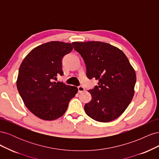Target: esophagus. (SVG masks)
Returning <instances> with one entry per match:
<instances>
[{"mask_svg": "<svg viewBox=\"0 0 159 159\" xmlns=\"http://www.w3.org/2000/svg\"><path fill=\"white\" fill-rule=\"evenodd\" d=\"M78 92L79 93H81V92H83V91H85V89L83 87V86H78Z\"/></svg>", "mask_w": 159, "mask_h": 159, "instance_id": "34e87169", "label": "esophagus"}]
</instances>
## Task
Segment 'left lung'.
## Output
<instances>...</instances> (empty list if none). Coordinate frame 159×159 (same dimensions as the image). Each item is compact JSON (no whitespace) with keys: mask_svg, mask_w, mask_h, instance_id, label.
<instances>
[{"mask_svg":"<svg viewBox=\"0 0 159 159\" xmlns=\"http://www.w3.org/2000/svg\"><path fill=\"white\" fill-rule=\"evenodd\" d=\"M72 44L83 57L88 78L98 80V85L88 91L91 100L85 105V112L99 122L113 121L133 98L135 71L125 54L107 43L75 42Z\"/></svg>","mask_w":159,"mask_h":159,"instance_id":"obj_1","label":"left lung"}]
</instances>
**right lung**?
I'll use <instances>...</instances> for the list:
<instances>
[{
  "label": "right lung",
  "instance_id": "obj_1",
  "mask_svg": "<svg viewBox=\"0 0 159 159\" xmlns=\"http://www.w3.org/2000/svg\"><path fill=\"white\" fill-rule=\"evenodd\" d=\"M72 50L70 43H45L30 51L19 68V94L26 107L41 119L52 121L61 117L78 93L75 86L54 81L57 75H63L62 58Z\"/></svg>",
  "mask_w": 159,
  "mask_h": 159
}]
</instances>
